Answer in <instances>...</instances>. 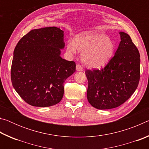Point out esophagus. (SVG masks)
Wrapping results in <instances>:
<instances>
[{"instance_id": "obj_1", "label": "esophagus", "mask_w": 149, "mask_h": 149, "mask_svg": "<svg viewBox=\"0 0 149 149\" xmlns=\"http://www.w3.org/2000/svg\"><path fill=\"white\" fill-rule=\"evenodd\" d=\"M76 70L77 72H82L84 69H83V67L80 64H77L76 65Z\"/></svg>"}]
</instances>
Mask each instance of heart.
<instances>
[{"instance_id":"heart-1","label":"heart","mask_w":149,"mask_h":149,"mask_svg":"<svg viewBox=\"0 0 149 149\" xmlns=\"http://www.w3.org/2000/svg\"><path fill=\"white\" fill-rule=\"evenodd\" d=\"M114 43L109 37L98 33L85 31L78 34L74 41H68L67 51L70 54L81 52V60L85 65L92 68L104 66L114 54Z\"/></svg>"}]
</instances>
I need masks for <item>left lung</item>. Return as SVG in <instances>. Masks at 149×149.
Listing matches in <instances>:
<instances>
[{"label":"left lung","instance_id":"1","mask_svg":"<svg viewBox=\"0 0 149 149\" xmlns=\"http://www.w3.org/2000/svg\"><path fill=\"white\" fill-rule=\"evenodd\" d=\"M121 41L114 56L101 70H86L87 100L99 110L116 108L137 88L140 79V54L130 35L119 32Z\"/></svg>","mask_w":149,"mask_h":149}]
</instances>
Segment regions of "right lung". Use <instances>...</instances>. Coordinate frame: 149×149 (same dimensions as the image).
Instances as JSON below:
<instances>
[{"label": "right lung", "instance_id": "right-lung-1", "mask_svg": "<svg viewBox=\"0 0 149 149\" xmlns=\"http://www.w3.org/2000/svg\"><path fill=\"white\" fill-rule=\"evenodd\" d=\"M64 36L60 27L33 29L15 47L12 84L29 104L47 107L62 100L64 83L75 72V63L60 56L65 46Z\"/></svg>", "mask_w": 149, "mask_h": 149}]
</instances>
